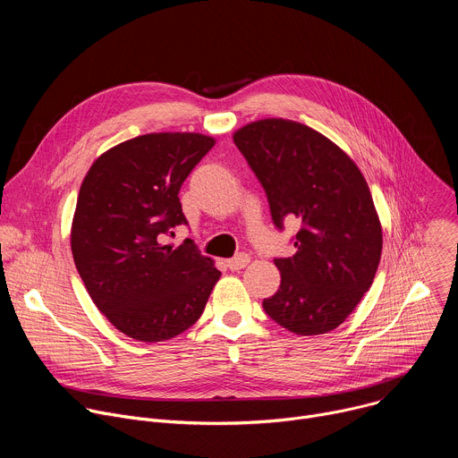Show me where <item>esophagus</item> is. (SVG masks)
Listing matches in <instances>:
<instances>
[{
  "label": "esophagus",
  "instance_id": "esophagus-1",
  "mask_svg": "<svg viewBox=\"0 0 458 458\" xmlns=\"http://www.w3.org/2000/svg\"><path fill=\"white\" fill-rule=\"evenodd\" d=\"M248 263H250V255H248V253H239V255H235L233 259H228V260H226V267L235 272V270L244 268Z\"/></svg>",
  "mask_w": 458,
  "mask_h": 458
}]
</instances>
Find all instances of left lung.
I'll list each match as a JSON object with an SVG mask.
<instances>
[{
	"label": "left lung",
	"instance_id": "8db88e82",
	"mask_svg": "<svg viewBox=\"0 0 458 458\" xmlns=\"http://www.w3.org/2000/svg\"><path fill=\"white\" fill-rule=\"evenodd\" d=\"M233 143L263 184L272 221L299 219L293 257H276L279 290L263 301L270 318L297 335L335 330L369 290L382 230L366 179L328 138L288 119H260Z\"/></svg>",
	"mask_w": 458,
	"mask_h": 458
}]
</instances>
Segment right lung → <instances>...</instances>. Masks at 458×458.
I'll list each match as a JSON object with an SVG mask.
<instances>
[{
  "label": "right lung",
  "mask_w": 458,
  "mask_h": 458,
  "mask_svg": "<svg viewBox=\"0 0 458 458\" xmlns=\"http://www.w3.org/2000/svg\"><path fill=\"white\" fill-rule=\"evenodd\" d=\"M216 145L165 132L124 141L90 166L72 221V255L89 295L115 328L141 343L168 341L198 320L221 277L191 239L165 244L188 225L179 190Z\"/></svg>",
  "instance_id": "obj_1"
}]
</instances>
